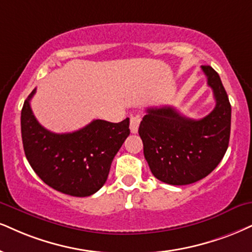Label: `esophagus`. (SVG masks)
Listing matches in <instances>:
<instances>
[{"label":"esophagus","mask_w":252,"mask_h":252,"mask_svg":"<svg viewBox=\"0 0 252 252\" xmlns=\"http://www.w3.org/2000/svg\"><path fill=\"white\" fill-rule=\"evenodd\" d=\"M140 117L139 116H132L129 118V129H131V133L135 134L138 133L139 125H140Z\"/></svg>","instance_id":"1"}]
</instances>
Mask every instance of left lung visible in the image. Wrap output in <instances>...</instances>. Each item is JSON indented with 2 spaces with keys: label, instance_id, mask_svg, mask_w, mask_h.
I'll return each mask as SVG.
<instances>
[{
  "label": "left lung",
  "instance_id": "8db88e82",
  "mask_svg": "<svg viewBox=\"0 0 252 252\" xmlns=\"http://www.w3.org/2000/svg\"><path fill=\"white\" fill-rule=\"evenodd\" d=\"M201 67L216 100L208 116L195 120L172 106L151 107L139 126L152 174L168 185H190L206 178L228 150L231 105L219 73L209 65Z\"/></svg>",
  "mask_w": 252,
  "mask_h": 252
}]
</instances>
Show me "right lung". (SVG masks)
<instances>
[{
    "mask_svg": "<svg viewBox=\"0 0 252 252\" xmlns=\"http://www.w3.org/2000/svg\"><path fill=\"white\" fill-rule=\"evenodd\" d=\"M24 101L21 132L24 153L43 182L71 196L85 197L106 182L111 163L129 135V119L114 124L93 120L72 133L57 134L44 128L33 116L30 100Z\"/></svg>",
    "mask_w": 252,
    "mask_h": 252,
    "instance_id": "right-lung-1",
    "label": "right lung"
}]
</instances>
